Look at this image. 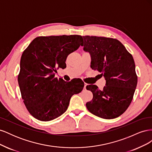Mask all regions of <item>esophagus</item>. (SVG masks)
<instances>
[{
    "label": "esophagus",
    "instance_id": "1",
    "mask_svg": "<svg viewBox=\"0 0 152 152\" xmlns=\"http://www.w3.org/2000/svg\"><path fill=\"white\" fill-rule=\"evenodd\" d=\"M87 84H85L84 87V90H86V87H87Z\"/></svg>",
    "mask_w": 152,
    "mask_h": 152
}]
</instances>
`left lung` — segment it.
<instances>
[{"label":"left lung","mask_w":152,"mask_h":152,"mask_svg":"<svg viewBox=\"0 0 152 152\" xmlns=\"http://www.w3.org/2000/svg\"><path fill=\"white\" fill-rule=\"evenodd\" d=\"M82 46L91 55V68L102 73L106 80L103 90L89 85L93 98L86 103L94 115L105 119L117 118L130 105L137 82L132 55L117 39L104 37L83 36Z\"/></svg>","instance_id":"obj_1"}]
</instances>
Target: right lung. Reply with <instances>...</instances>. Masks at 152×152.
I'll use <instances>...</instances> for the list:
<instances>
[{
    "instance_id": "right-lung-1",
    "label": "right lung",
    "mask_w": 152,
    "mask_h": 152,
    "mask_svg": "<svg viewBox=\"0 0 152 152\" xmlns=\"http://www.w3.org/2000/svg\"><path fill=\"white\" fill-rule=\"evenodd\" d=\"M83 41L82 36L38 37L23 53L18 77L22 99L29 113L40 121H50L66 112L72 96L80 93L84 83L54 77L65 68L69 54Z\"/></svg>"
}]
</instances>
